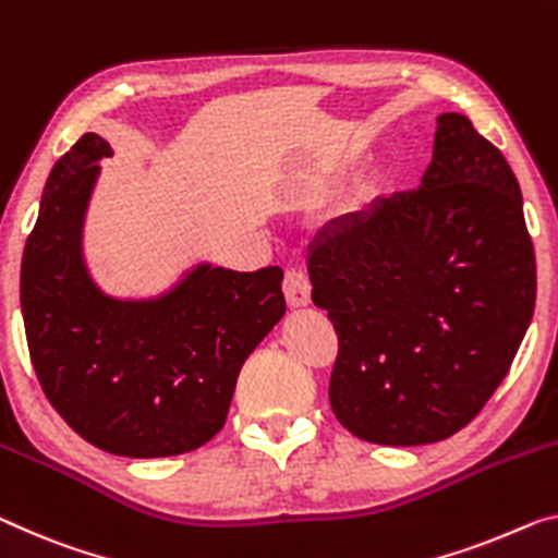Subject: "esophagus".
Instances as JSON below:
<instances>
[{
  "label": "esophagus",
  "mask_w": 558,
  "mask_h": 558,
  "mask_svg": "<svg viewBox=\"0 0 558 558\" xmlns=\"http://www.w3.org/2000/svg\"><path fill=\"white\" fill-rule=\"evenodd\" d=\"M284 296L289 306H306L312 299V284L308 277L299 269H287L284 274Z\"/></svg>",
  "instance_id": "obj_1"
}]
</instances>
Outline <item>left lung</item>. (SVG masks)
Instances as JSON below:
<instances>
[{
	"label": "left lung",
	"instance_id": "8db88e82",
	"mask_svg": "<svg viewBox=\"0 0 558 558\" xmlns=\"http://www.w3.org/2000/svg\"><path fill=\"white\" fill-rule=\"evenodd\" d=\"M308 279L339 339L341 426L389 447L449 439L509 374L536 304L509 161L464 114H441L422 186L324 231Z\"/></svg>",
	"mask_w": 558,
	"mask_h": 558
}]
</instances>
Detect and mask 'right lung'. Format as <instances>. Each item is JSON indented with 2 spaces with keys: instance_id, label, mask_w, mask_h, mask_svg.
Listing matches in <instances>:
<instances>
[{
  "instance_id": "obj_1",
  "label": "right lung",
  "mask_w": 558,
  "mask_h": 558,
  "mask_svg": "<svg viewBox=\"0 0 558 558\" xmlns=\"http://www.w3.org/2000/svg\"><path fill=\"white\" fill-rule=\"evenodd\" d=\"M109 154L99 134H84L47 179L22 254L32 366L49 404L92 447L177 457L225 426L242 364L287 312L284 271L204 264L154 302L99 294L80 236L97 161Z\"/></svg>"
}]
</instances>
